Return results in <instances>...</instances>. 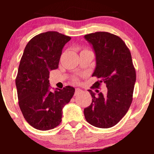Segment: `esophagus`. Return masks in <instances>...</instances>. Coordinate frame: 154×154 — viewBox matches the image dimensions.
Listing matches in <instances>:
<instances>
[{
	"mask_svg": "<svg viewBox=\"0 0 154 154\" xmlns=\"http://www.w3.org/2000/svg\"><path fill=\"white\" fill-rule=\"evenodd\" d=\"M81 92H82V91H81V90L79 89V88H76V89H75V95H76L79 94V93H80Z\"/></svg>",
	"mask_w": 154,
	"mask_h": 154,
	"instance_id": "obj_1",
	"label": "esophagus"
}]
</instances>
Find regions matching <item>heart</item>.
Returning a JSON list of instances; mask_svg holds the SVG:
<instances>
[{
    "label": "heart",
    "instance_id": "b5f03b06",
    "mask_svg": "<svg viewBox=\"0 0 154 154\" xmlns=\"http://www.w3.org/2000/svg\"><path fill=\"white\" fill-rule=\"evenodd\" d=\"M74 81H75V82H77V81H78V79L75 78V79H74Z\"/></svg>",
    "mask_w": 154,
    "mask_h": 154
}]
</instances>
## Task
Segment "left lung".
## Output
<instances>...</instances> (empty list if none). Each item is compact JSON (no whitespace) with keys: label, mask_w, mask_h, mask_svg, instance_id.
I'll list each match as a JSON object with an SVG mask.
<instances>
[{"label":"left lung","mask_w":154,"mask_h":154,"mask_svg":"<svg viewBox=\"0 0 154 154\" xmlns=\"http://www.w3.org/2000/svg\"><path fill=\"white\" fill-rule=\"evenodd\" d=\"M85 38L93 45L96 59L92 76L98 80L92 88H99L101 83L107 88L105 95L88 90L93 98L84 109L85 117L96 128H111L127 114L132 101L136 73L131 53L119 37L106 32L85 35Z\"/></svg>","instance_id":"8db88e82"}]
</instances>
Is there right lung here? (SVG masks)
Returning <instances> with one entry per match:
<instances>
[{"mask_svg": "<svg viewBox=\"0 0 154 154\" xmlns=\"http://www.w3.org/2000/svg\"><path fill=\"white\" fill-rule=\"evenodd\" d=\"M71 38L58 32L40 33L26 44L16 78L19 105L24 119L39 130H48L61 122L63 107L75 88L49 90L51 70L59 67L62 49Z\"/></svg>", "mask_w": 154, "mask_h": 154, "instance_id": "right-lung-1", "label": "right lung"}]
</instances>
